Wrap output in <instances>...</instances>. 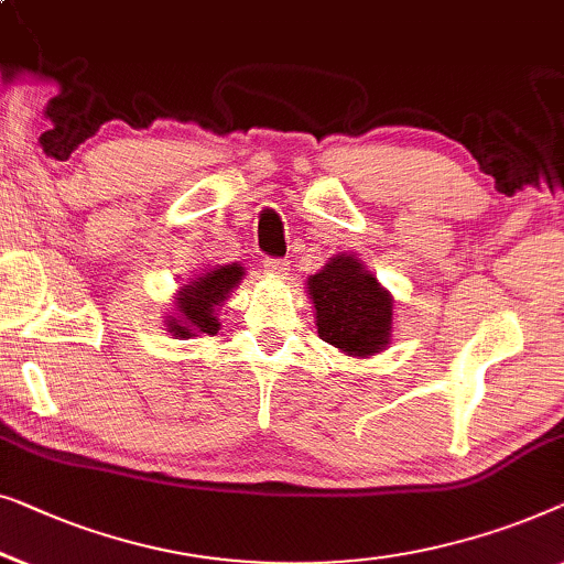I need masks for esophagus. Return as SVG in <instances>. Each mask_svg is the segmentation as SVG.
<instances>
[{"label": "esophagus", "mask_w": 564, "mask_h": 564, "mask_svg": "<svg viewBox=\"0 0 564 564\" xmlns=\"http://www.w3.org/2000/svg\"><path fill=\"white\" fill-rule=\"evenodd\" d=\"M263 268H265L268 273H273V275H285V273H289V260L265 258V260H263Z\"/></svg>", "instance_id": "34e87169"}]
</instances>
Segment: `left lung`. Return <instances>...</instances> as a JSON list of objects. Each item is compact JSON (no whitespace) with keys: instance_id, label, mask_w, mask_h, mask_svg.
Returning <instances> with one entry per match:
<instances>
[{"instance_id":"8db88e82","label":"left lung","mask_w":564,"mask_h":564,"mask_svg":"<svg viewBox=\"0 0 564 564\" xmlns=\"http://www.w3.org/2000/svg\"><path fill=\"white\" fill-rule=\"evenodd\" d=\"M308 299L316 308V332L324 343L352 358L386 350L393 329V299L355 256L329 258L308 275Z\"/></svg>"}]
</instances>
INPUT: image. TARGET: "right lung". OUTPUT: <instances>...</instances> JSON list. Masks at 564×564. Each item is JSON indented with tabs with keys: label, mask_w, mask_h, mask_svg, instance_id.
<instances>
[{
	"label": "right lung",
	"mask_w": 564,
	"mask_h": 564,
	"mask_svg": "<svg viewBox=\"0 0 564 564\" xmlns=\"http://www.w3.org/2000/svg\"><path fill=\"white\" fill-rule=\"evenodd\" d=\"M242 265H217L212 271L202 273L199 279H192L186 285H181L176 293V308L173 316L165 319L169 332L173 337H192L196 332L206 335H217L219 322L214 312L221 306V301L229 296V291L242 281Z\"/></svg>",
	"instance_id": "add662e5"
}]
</instances>
